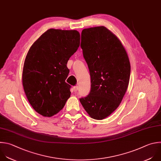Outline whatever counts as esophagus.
<instances>
[{
  "mask_svg": "<svg viewBox=\"0 0 161 161\" xmlns=\"http://www.w3.org/2000/svg\"><path fill=\"white\" fill-rule=\"evenodd\" d=\"M73 90H74V92H76L78 91V87L77 86H74V87H73Z\"/></svg>",
  "mask_w": 161,
  "mask_h": 161,
  "instance_id": "obj_1",
  "label": "esophagus"
}]
</instances>
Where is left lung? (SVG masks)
I'll list each match as a JSON object with an SVG mask.
<instances>
[{
  "mask_svg": "<svg viewBox=\"0 0 161 161\" xmlns=\"http://www.w3.org/2000/svg\"><path fill=\"white\" fill-rule=\"evenodd\" d=\"M81 47L90 71L91 90L80 101L90 118L102 120L118 108L125 95L130 59L120 40L103 26L83 29Z\"/></svg>",
  "mask_w": 161,
  "mask_h": 161,
  "instance_id": "1",
  "label": "left lung"
}]
</instances>
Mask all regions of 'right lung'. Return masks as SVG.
I'll list each match as a JSON object with an SVG mask.
<instances>
[{"label": "right lung", "mask_w": 161, "mask_h": 161, "mask_svg": "<svg viewBox=\"0 0 161 161\" xmlns=\"http://www.w3.org/2000/svg\"><path fill=\"white\" fill-rule=\"evenodd\" d=\"M80 44L77 30L49 29L31 46L26 56L22 82L26 96L34 110L52 117L64 107L71 96L66 83L67 63Z\"/></svg>", "instance_id": "add662e5"}]
</instances>
